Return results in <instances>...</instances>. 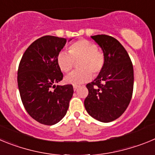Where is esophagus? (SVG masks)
Instances as JSON below:
<instances>
[{"label": "esophagus", "instance_id": "34e87169", "mask_svg": "<svg viewBox=\"0 0 155 155\" xmlns=\"http://www.w3.org/2000/svg\"><path fill=\"white\" fill-rule=\"evenodd\" d=\"M78 87H79L78 85H74V91H76V90L78 89Z\"/></svg>", "mask_w": 155, "mask_h": 155}]
</instances>
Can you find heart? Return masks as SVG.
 Instances as JSON below:
<instances>
[{
  "label": "heart",
  "mask_w": 155,
  "mask_h": 155,
  "mask_svg": "<svg viewBox=\"0 0 155 155\" xmlns=\"http://www.w3.org/2000/svg\"><path fill=\"white\" fill-rule=\"evenodd\" d=\"M68 53L61 51L58 53L57 63L59 68L64 73H69L74 62L78 61L77 66L79 69L66 77V83L74 85L82 84L91 80V74L95 77L103 71L105 53L98 50L94 42L85 39L75 41L68 46Z\"/></svg>",
  "instance_id": "1"
}]
</instances>
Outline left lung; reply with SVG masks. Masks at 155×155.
<instances>
[{"label": "left lung", "instance_id": "8db88e82", "mask_svg": "<svg viewBox=\"0 0 155 155\" xmlns=\"http://www.w3.org/2000/svg\"><path fill=\"white\" fill-rule=\"evenodd\" d=\"M103 50V71L86 85L88 94L84 107L93 118L109 123L119 118L128 107L134 90V68L125 48L107 35L91 36Z\"/></svg>", "mask_w": 155, "mask_h": 155}]
</instances>
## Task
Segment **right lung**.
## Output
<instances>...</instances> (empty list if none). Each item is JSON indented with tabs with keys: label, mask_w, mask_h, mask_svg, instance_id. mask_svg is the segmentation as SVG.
I'll return each mask as SVG.
<instances>
[{
	"label": "right lung",
	"mask_w": 155,
	"mask_h": 155,
	"mask_svg": "<svg viewBox=\"0 0 155 155\" xmlns=\"http://www.w3.org/2000/svg\"><path fill=\"white\" fill-rule=\"evenodd\" d=\"M66 42L64 38L41 37L27 48L19 63L21 102L31 118L44 125H53L64 118L73 95L71 84L55 85L64 78L57 57Z\"/></svg>",
	"instance_id": "right-lung-1"
}]
</instances>
